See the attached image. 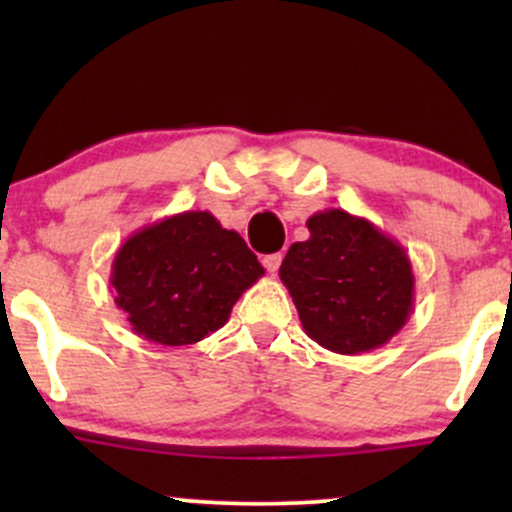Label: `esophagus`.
<instances>
[{
    "label": "esophagus",
    "mask_w": 512,
    "mask_h": 512,
    "mask_svg": "<svg viewBox=\"0 0 512 512\" xmlns=\"http://www.w3.org/2000/svg\"><path fill=\"white\" fill-rule=\"evenodd\" d=\"M262 264H264V269H267V272L274 274L276 269L281 267V252H272V255H264Z\"/></svg>",
    "instance_id": "34e87169"
}]
</instances>
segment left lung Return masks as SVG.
Listing matches in <instances>:
<instances>
[{"instance_id": "8db88e82", "label": "left lung", "mask_w": 512, "mask_h": 512, "mask_svg": "<svg viewBox=\"0 0 512 512\" xmlns=\"http://www.w3.org/2000/svg\"><path fill=\"white\" fill-rule=\"evenodd\" d=\"M305 226L310 238L279 267L305 334L346 356L385 346L414 310L407 250L344 209L317 211Z\"/></svg>"}]
</instances>
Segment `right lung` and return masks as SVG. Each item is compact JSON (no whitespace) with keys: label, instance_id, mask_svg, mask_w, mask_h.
<instances>
[{"label":"right lung","instance_id":"1","mask_svg":"<svg viewBox=\"0 0 512 512\" xmlns=\"http://www.w3.org/2000/svg\"><path fill=\"white\" fill-rule=\"evenodd\" d=\"M264 276L236 231L209 211H182L132 233L115 252L110 286L132 332L161 346L202 342Z\"/></svg>","mask_w":512,"mask_h":512}]
</instances>
